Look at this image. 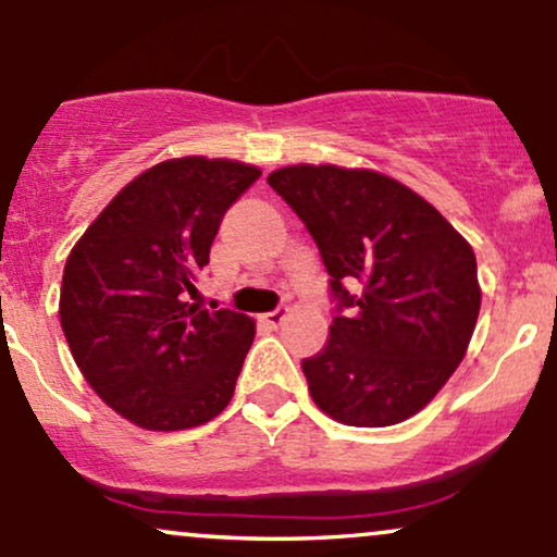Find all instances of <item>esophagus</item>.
I'll use <instances>...</instances> for the list:
<instances>
[{"label": "esophagus", "mask_w": 557, "mask_h": 557, "mask_svg": "<svg viewBox=\"0 0 557 557\" xmlns=\"http://www.w3.org/2000/svg\"><path fill=\"white\" fill-rule=\"evenodd\" d=\"M285 317H287V309H272L267 311V314H261L259 319L264 324H270V327H280V324L285 322Z\"/></svg>", "instance_id": "1"}]
</instances>
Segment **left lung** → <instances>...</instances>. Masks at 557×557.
Returning <instances> with one entry per match:
<instances>
[{
  "instance_id": "left-lung-1",
  "label": "left lung",
  "mask_w": 557,
  "mask_h": 557,
  "mask_svg": "<svg viewBox=\"0 0 557 557\" xmlns=\"http://www.w3.org/2000/svg\"><path fill=\"white\" fill-rule=\"evenodd\" d=\"M330 274V341L300 361L311 398L350 426L413 417L456 372L482 293L471 246L393 177L296 164L267 177Z\"/></svg>"
}]
</instances>
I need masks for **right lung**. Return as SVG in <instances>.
I'll return each mask as SVG.
<instances>
[{
  "mask_svg": "<svg viewBox=\"0 0 557 557\" xmlns=\"http://www.w3.org/2000/svg\"><path fill=\"white\" fill-rule=\"evenodd\" d=\"M259 175L230 159H170L127 183L70 251V354L96 395L144 430H190L233 398L253 322L188 296L222 216Z\"/></svg>",
  "mask_w": 557,
  "mask_h": 557,
  "instance_id": "1",
  "label": "right lung"
}]
</instances>
